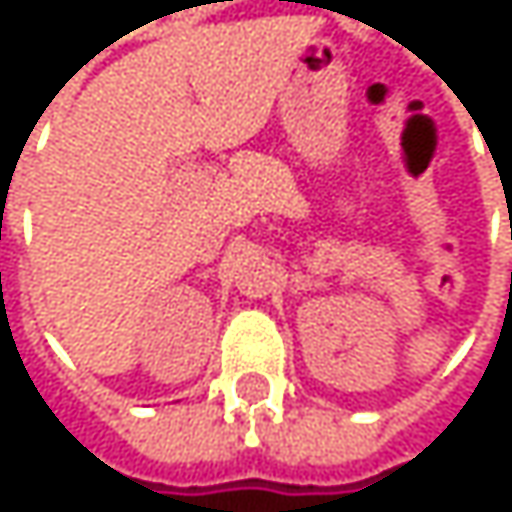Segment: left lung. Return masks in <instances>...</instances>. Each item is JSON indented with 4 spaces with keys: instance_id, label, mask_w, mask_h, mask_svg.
Returning <instances> with one entry per match:
<instances>
[{
    "instance_id": "left-lung-1",
    "label": "left lung",
    "mask_w": 512,
    "mask_h": 512,
    "mask_svg": "<svg viewBox=\"0 0 512 512\" xmlns=\"http://www.w3.org/2000/svg\"><path fill=\"white\" fill-rule=\"evenodd\" d=\"M510 237H512V216H510Z\"/></svg>"
}]
</instances>
